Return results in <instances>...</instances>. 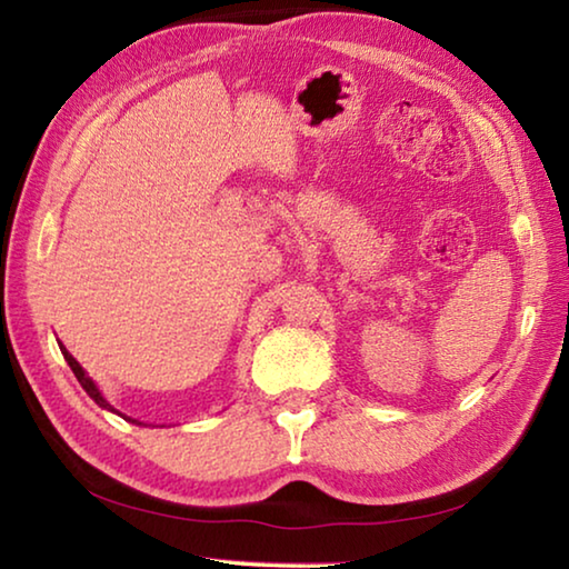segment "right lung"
Listing matches in <instances>:
<instances>
[{
  "label": "right lung",
  "mask_w": 569,
  "mask_h": 569,
  "mask_svg": "<svg viewBox=\"0 0 569 569\" xmlns=\"http://www.w3.org/2000/svg\"><path fill=\"white\" fill-rule=\"evenodd\" d=\"M60 349H62V353H64V361H67V363H70V369H72V373H74V377H77V381H80V383H82V389L90 393V399H92L94 403H98V407H102V409H110V411H114V409L110 407V403H108V399H104V397H102V393H100V389H98V383H94V381H92V379L88 377V373H84V369H82V366L74 361V356H72L70 351H67L62 343H60ZM128 421H132V423H140V421H134V419H128Z\"/></svg>",
  "instance_id": "right-lung-1"
}]
</instances>
